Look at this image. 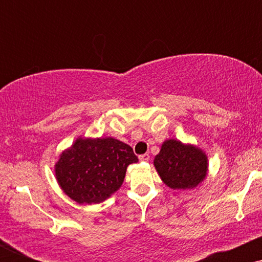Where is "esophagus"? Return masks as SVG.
Wrapping results in <instances>:
<instances>
[{"label":"esophagus","instance_id":"1","mask_svg":"<svg viewBox=\"0 0 262 262\" xmlns=\"http://www.w3.org/2000/svg\"><path fill=\"white\" fill-rule=\"evenodd\" d=\"M149 159H150V155L149 154H143V155H140L139 156V160L140 161H149Z\"/></svg>","mask_w":262,"mask_h":262}]
</instances>
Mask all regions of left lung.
I'll use <instances>...</instances> for the list:
<instances>
[{
	"instance_id": "obj_1",
	"label": "left lung",
	"mask_w": 262,
	"mask_h": 262,
	"mask_svg": "<svg viewBox=\"0 0 262 262\" xmlns=\"http://www.w3.org/2000/svg\"><path fill=\"white\" fill-rule=\"evenodd\" d=\"M154 166L170 188L189 189L206 179L208 159L197 146L169 139L164 141L160 152L155 156Z\"/></svg>"
}]
</instances>
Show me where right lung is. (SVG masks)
I'll list each match as a JSON object with an SVG mask.
<instances>
[{"instance_id": "obj_1", "label": "right lung", "mask_w": 262, "mask_h": 262, "mask_svg": "<svg viewBox=\"0 0 262 262\" xmlns=\"http://www.w3.org/2000/svg\"><path fill=\"white\" fill-rule=\"evenodd\" d=\"M138 158L114 138H79L61 152L55 176L65 194L80 204L101 203L122 186L128 165Z\"/></svg>"}]
</instances>
